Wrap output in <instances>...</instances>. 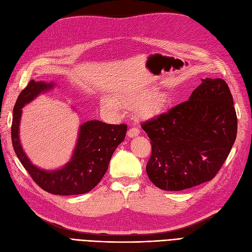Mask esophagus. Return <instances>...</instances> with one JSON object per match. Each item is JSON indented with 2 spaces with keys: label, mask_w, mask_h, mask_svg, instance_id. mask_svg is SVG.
<instances>
[{
  "label": "esophagus",
  "mask_w": 252,
  "mask_h": 252,
  "mask_svg": "<svg viewBox=\"0 0 252 252\" xmlns=\"http://www.w3.org/2000/svg\"><path fill=\"white\" fill-rule=\"evenodd\" d=\"M140 133V130L138 128L135 127H131L130 129H129L128 132H127V135L129 136V138H134V136H138Z\"/></svg>",
  "instance_id": "1"
}]
</instances>
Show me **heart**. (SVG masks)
I'll use <instances>...</instances> for the list:
<instances>
[{"mask_svg": "<svg viewBox=\"0 0 252 252\" xmlns=\"http://www.w3.org/2000/svg\"><path fill=\"white\" fill-rule=\"evenodd\" d=\"M120 102L126 107H134L136 116L141 119H147L155 117L159 112H162L170 102V96L168 93L161 90H155V88H147L130 94L122 95ZM103 107L119 111L120 107L118 103L110 96H104L101 100Z\"/></svg>", "mask_w": 252, "mask_h": 252, "instance_id": "b5f03b06", "label": "heart"}]
</instances>
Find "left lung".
<instances>
[{"label":"left lung","mask_w":252,"mask_h":252,"mask_svg":"<svg viewBox=\"0 0 252 252\" xmlns=\"http://www.w3.org/2000/svg\"><path fill=\"white\" fill-rule=\"evenodd\" d=\"M151 143L146 165L159 189L180 191L216 177L238 131L233 98L222 79H202L189 100L142 124Z\"/></svg>","instance_id":"8db88e82"}]
</instances>
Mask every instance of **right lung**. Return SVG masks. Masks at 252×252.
<instances>
[{
    "label": "right lung",
    "instance_id": "add662e5",
    "mask_svg": "<svg viewBox=\"0 0 252 252\" xmlns=\"http://www.w3.org/2000/svg\"><path fill=\"white\" fill-rule=\"evenodd\" d=\"M56 83L32 80L20 94L13 108L11 140L13 149L32 180L45 191L59 195L83 194L94 189L108 169L114 150L124 141L127 126L112 125L93 120L79 128L72 156L63 167L55 170L42 169L32 164L20 140L22 109L41 94L55 88Z\"/></svg>",
    "mask_w": 252,
    "mask_h": 252
}]
</instances>
